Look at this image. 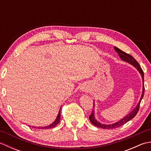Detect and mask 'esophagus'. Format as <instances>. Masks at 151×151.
<instances>
[{
  "mask_svg": "<svg viewBox=\"0 0 151 151\" xmlns=\"http://www.w3.org/2000/svg\"><path fill=\"white\" fill-rule=\"evenodd\" d=\"M81 89L83 92H88V87H86V86H84V87H82L81 88Z\"/></svg>",
  "mask_w": 151,
  "mask_h": 151,
  "instance_id": "1",
  "label": "esophagus"
}]
</instances>
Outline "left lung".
I'll use <instances>...</instances> for the list:
<instances>
[{
    "label": "left lung",
    "mask_w": 151,
    "mask_h": 151,
    "mask_svg": "<svg viewBox=\"0 0 151 151\" xmlns=\"http://www.w3.org/2000/svg\"><path fill=\"white\" fill-rule=\"evenodd\" d=\"M114 49L115 51H116L117 53L119 54V56L120 58L122 60L124 61V62H126L129 63L130 64H131V65H133L134 67H136L137 70H138L139 73H140L141 76H142V80H143V90H142V96H141L140 100L138 102V104L136 105V108H134V110L131 111L129 114H128L127 116L124 117L123 119H121V120L116 122V123H115L110 124H102L101 123H100V122L97 121V120L96 119L95 117L94 109H93L92 111L91 114L89 115V120H90L91 123L93 124H94L95 126L99 128H101V129H116V128L122 126V125H123L124 124L127 123L128 121H129L130 120H131L132 119H133L134 117H135L136 114H137V112H138L139 106H140V102H141V101H142V99L143 97L144 90H145V87H144V73H143V70L142 69V68H141V67L139 65V64L138 63V62H137V61L134 59L132 56L130 55V54H129L123 52V51H122L119 49H118L117 47H114ZM94 107H95V103L93 102V108Z\"/></svg>",
    "instance_id": "left-lung-1"
}]
</instances>
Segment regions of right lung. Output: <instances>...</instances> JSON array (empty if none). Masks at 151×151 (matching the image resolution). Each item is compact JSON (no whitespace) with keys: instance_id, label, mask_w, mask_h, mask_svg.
<instances>
[{"instance_id":"add662e5","label":"right lung","mask_w":151,"mask_h":151,"mask_svg":"<svg viewBox=\"0 0 151 151\" xmlns=\"http://www.w3.org/2000/svg\"><path fill=\"white\" fill-rule=\"evenodd\" d=\"M60 110H61V108L60 109L58 114L55 121H54L52 124H50V125H49V126H46V127H34H34H32V128H34V129H52V128L55 127L56 125L59 123V122L60 121V117H61ZM29 126L31 127L30 125H29Z\"/></svg>"}]
</instances>
